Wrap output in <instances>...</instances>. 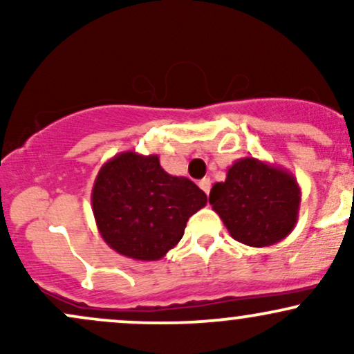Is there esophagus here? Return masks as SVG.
<instances>
[{"mask_svg":"<svg viewBox=\"0 0 354 354\" xmlns=\"http://www.w3.org/2000/svg\"><path fill=\"white\" fill-rule=\"evenodd\" d=\"M200 188L205 191L206 194L209 193V189H211V180H209V178H203V180H200Z\"/></svg>","mask_w":354,"mask_h":354,"instance_id":"esophagus-1","label":"esophagus"}]
</instances>
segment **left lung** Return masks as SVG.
Listing matches in <instances>:
<instances>
[{
	"label": "left lung",
	"instance_id": "obj_1",
	"mask_svg": "<svg viewBox=\"0 0 354 354\" xmlns=\"http://www.w3.org/2000/svg\"><path fill=\"white\" fill-rule=\"evenodd\" d=\"M301 189L288 169L258 158H239L226 180L214 183L209 205L230 234L243 245L263 248L279 243L295 228Z\"/></svg>",
	"mask_w": 354,
	"mask_h": 354
}]
</instances>
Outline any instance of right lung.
I'll return each instance as SVG.
<instances>
[{
    "instance_id": "obj_1",
    "label": "right lung",
    "mask_w": 354,
    "mask_h": 354,
    "mask_svg": "<svg viewBox=\"0 0 354 354\" xmlns=\"http://www.w3.org/2000/svg\"><path fill=\"white\" fill-rule=\"evenodd\" d=\"M208 198L193 181L171 176L158 154L123 151L101 166L91 191L104 243L136 261H156L180 243L188 219Z\"/></svg>"
}]
</instances>
